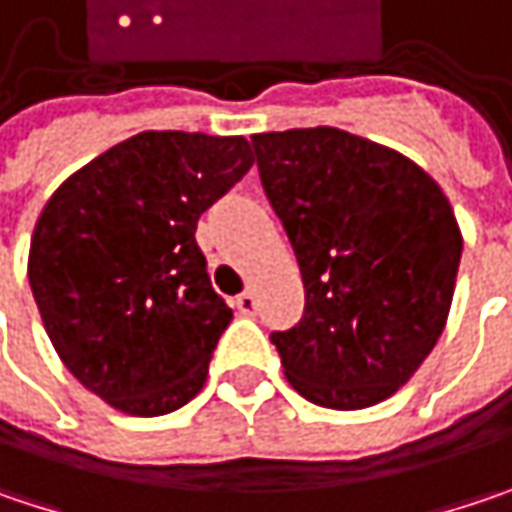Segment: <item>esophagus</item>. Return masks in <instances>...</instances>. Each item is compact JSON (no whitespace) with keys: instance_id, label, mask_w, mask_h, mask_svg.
Returning <instances> with one entry per match:
<instances>
[{"instance_id":"1","label":"esophagus","mask_w":512,"mask_h":512,"mask_svg":"<svg viewBox=\"0 0 512 512\" xmlns=\"http://www.w3.org/2000/svg\"><path fill=\"white\" fill-rule=\"evenodd\" d=\"M237 310H240L243 316H255V310H257L255 289H246L243 295H237Z\"/></svg>"}]
</instances>
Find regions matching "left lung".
<instances>
[{"label": "left lung", "instance_id": "1", "mask_svg": "<svg viewBox=\"0 0 512 512\" xmlns=\"http://www.w3.org/2000/svg\"><path fill=\"white\" fill-rule=\"evenodd\" d=\"M260 182L304 281V316L272 333L310 403L368 408L437 345L464 234L443 188L408 156L336 127L252 136Z\"/></svg>", "mask_w": 512, "mask_h": 512}]
</instances>
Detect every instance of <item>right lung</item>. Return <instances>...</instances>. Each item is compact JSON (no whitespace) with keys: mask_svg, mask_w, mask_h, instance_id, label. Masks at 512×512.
Here are the masks:
<instances>
[{"mask_svg":"<svg viewBox=\"0 0 512 512\" xmlns=\"http://www.w3.org/2000/svg\"><path fill=\"white\" fill-rule=\"evenodd\" d=\"M252 162L243 136L144 130L40 211L28 284L60 362L106 406L159 417L202 391L231 310L211 289L196 220Z\"/></svg>","mask_w":512,"mask_h":512,"instance_id":"add662e5","label":"right lung"}]
</instances>
